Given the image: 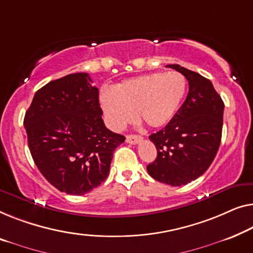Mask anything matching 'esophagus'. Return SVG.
Listing matches in <instances>:
<instances>
[{
    "label": "esophagus",
    "mask_w": 253,
    "mask_h": 253,
    "mask_svg": "<svg viewBox=\"0 0 253 253\" xmlns=\"http://www.w3.org/2000/svg\"><path fill=\"white\" fill-rule=\"evenodd\" d=\"M126 142H129V144H132L135 145L138 144V142H140L142 140V137L141 135H138V134H129L126 135Z\"/></svg>",
    "instance_id": "1"
}]
</instances>
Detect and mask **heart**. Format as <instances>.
Segmentation results:
<instances>
[{"label":"heart","mask_w":253,"mask_h":253,"mask_svg":"<svg viewBox=\"0 0 253 253\" xmlns=\"http://www.w3.org/2000/svg\"><path fill=\"white\" fill-rule=\"evenodd\" d=\"M187 81L181 73L155 72L127 79L115 90L105 89L100 102L106 122L121 130L134 119L149 127L167 126L174 118L185 98Z\"/></svg>","instance_id":"1"}]
</instances>
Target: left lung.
<instances>
[{
    "label": "left lung",
    "instance_id": "left-lung-1",
    "mask_svg": "<svg viewBox=\"0 0 253 253\" xmlns=\"http://www.w3.org/2000/svg\"><path fill=\"white\" fill-rule=\"evenodd\" d=\"M187 79V98L166 127L149 135L157 156L147 171L155 180L181 186L206 172L220 146L224 101L210 80L199 73L167 65Z\"/></svg>",
    "mask_w": 253,
    "mask_h": 253
}]
</instances>
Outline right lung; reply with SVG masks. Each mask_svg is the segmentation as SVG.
Instances as JSON below:
<instances>
[{
	"mask_svg": "<svg viewBox=\"0 0 253 253\" xmlns=\"http://www.w3.org/2000/svg\"><path fill=\"white\" fill-rule=\"evenodd\" d=\"M87 73L51 81L36 91L24 119L28 147L53 187L83 195L108 177L113 154L126 140L101 119L99 91Z\"/></svg>",
	"mask_w": 253,
	"mask_h": 253,
	"instance_id": "add662e5",
	"label": "right lung"
}]
</instances>
